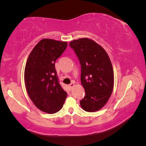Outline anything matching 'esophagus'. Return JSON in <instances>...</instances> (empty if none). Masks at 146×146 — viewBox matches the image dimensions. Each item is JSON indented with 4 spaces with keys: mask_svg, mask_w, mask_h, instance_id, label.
<instances>
[{
    "mask_svg": "<svg viewBox=\"0 0 146 146\" xmlns=\"http://www.w3.org/2000/svg\"><path fill=\"white\" fill-rule=\"evenodd\" d=\"M74 86H75V85H74V84H73V83H71L69 85V88H70V90H72V89H73V87Z\"/></svg>",
    "mask_w": 146,
    "mask_h": 146,
    "instance_id": "obj_1",
    "label": "esophagus"
}]
</instances>
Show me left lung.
I'll return each mask as SVG.
<instances>
[{"label":"left lung","mask_w":146,"mask_h":146,"mask_svg":"<svg viewBox=\"0 0 146 146\" xmlns=\"http://www.w3.org/2000/svg\"><path fill=\"white\" fill-rule=\"evenodd\" d=\"M70 46L81 66V84L86 95L80 101L86 111H97L110 98L114 85V74L110 57L102 47L87 38L74 40Z\"/></svg>","instance_id":"obj_1"}]
</instances>
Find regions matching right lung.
<instances>
[{
	"label": "right lung",
	"mask_w": 146,
	"mask_h": 146,
	"mask_svg": "<svg viewBox=\"0 0 146 146\" xmlns=\"http://www.w3.org/2000/svg\"><path fill=\"white\" fill-rule=\"evenodd\" d=\"M67 46L66 42L44 38L35 46L26 62L24 81L29 97L36 108L49 114L60 111L67 97L55 67Z\"/></svg>",
	"instance_id": "obj_1"
}]
</instances>
